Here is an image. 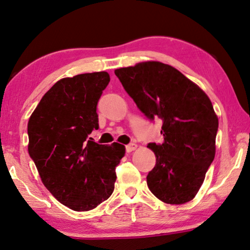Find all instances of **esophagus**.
Listing matches in <instances>:
<instances>
[{
    "mask_svg": "<svg viewBox=\"0 0 250 250\" xmlns=\"http://www.w3.org/2000/svg\"><path fill=\"white\" fill-rule=\"evenodd\" d=\"M137 145H135V143H130V145H128V146H125V151L126 152H132V151H134L135 149H137Z\"/></svg>",
    "mask_w": 250,
    "mask_h": 250,
    "instance_id": "obj_1",
    "label": "esophagus"
}]
</instances>
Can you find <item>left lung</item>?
Masks as SVG:
<instances>
[{"label": "left lung", "instance_id": "8db88e82", "mask_svg": "<svg viewBox=\"0 0 250 250\" xmlns=\"http://www.w3.org/2000/svg\"><path fill=\"white\" fill-rule=\"evenodd\" d=\"M125 90L150 120L163 121V142L147 145L156 162L150 191L167 204L193 200L215 158L218 118L207 95L170 65L139 62L115 70Z\"/></svg>", "mask_w": 250, "mask_h": 250}]
</instances>
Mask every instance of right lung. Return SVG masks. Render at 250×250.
Returning a JSON list of instances; mask_svg holds the SVG:
<instances>
[{
  "instance_id": "obj_1",
  "label": "right lung",
  "mask_w": 250,
  "mask_h": 250,
  "mask_svg": "<svg viewBox=\"0 0 250 250\" xmlns=\"http://www.w3.org/2000/svg\"><path fill=\"white\" fill-rule=\"evenodd\" d=\"M110 82L105 71L62 78L46 92L27 125L28 153L43 184L62 204L94 209L115 189L125 147L88 139L98 129L97 104Z\"/></svg>"
}]
</instances>
